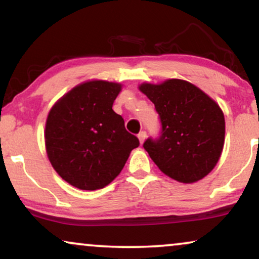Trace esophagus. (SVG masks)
I'll return each instance as SVG.
<instances>
[{
  "label": "esophagus",
  "instance_id": "esophagus-1",
  "mask_svg": "<svg viewBox=\"0 0 259 259\" xmlns=\"http://www.w3.org/2000/svg\"><path fill=\"white\" fill-rule=\"evenodd\" d=\"M138 139H139L140 144H143L145 139H146V132H145V131H141V132L138 134Z\"/></svg>",
  "mask_w": 259,
  "mask_h": 259
}]
</instances>
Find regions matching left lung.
<instances>
[{"mask_svg": "<svg viewBox=\"0 0 259 259\" xmlns=\"http://www.w3.org/2000/svg\"><path fill=\"white\" fill-rule=\"evenodd\" d=\"M139 90L153 102L161 122L160 137L144 143L154 164L179 183H196L206 177L224 147L225 119L219 105L180 79L145 82Z\"/></svg>", "mask_w": 259, "mask_h": 259, "instance_id": "8db88e82", "label": "left lung"}]
</instances>
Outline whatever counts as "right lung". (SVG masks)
<instances>
[{
    "label": "right lung",
    "mask_w": 259,
    "mask_h": 259,
    "mask_svg": "<svg viewBox=\"0 0 259 259\" xmlns=\"http://www.w3.org/2000/svg\"><path fill=\"white\" fill-rule=\"evenodd\" d=\"M121 84L91 80L59 99L48 113L46 151L56 173L80 190L104 189L139 146L125 128L122 116L112 109Z\"/></svg>",
    "instance_id": "1"
}]
</instances>
